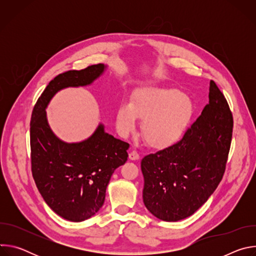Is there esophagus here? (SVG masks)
I'll return each mask as SVG.
<instances>
[{"mask_svg":"<svg viewBox=\"0 0 256 256\" xmlns=\"http://www.w3.org/2000/svg\"><path fill=\"white\" fill-rule=\"evenodd\" d=\"M128 158L130 159V160H132V161H136V160H138L140 159V154L136 151V150H134V151H132L130 153V155H128Z\"/></svg>","mask_w":256,"mask_h":256,"instance_id":"1","label":"esophagus"}]
</instances>
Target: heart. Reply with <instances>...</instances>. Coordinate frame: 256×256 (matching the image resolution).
<instances>
[{
    "label": "heart",
    "mask_w": 256,
    "mask_h": 256,
    "mask_svg": "<svg viewBox=\"0 0 256 256\" xmlns=\"http://www.w3.org/2000/svg\"><path fill=\"white\" fill-rule=\"evenodd\" d=\"M192 100L176 89L149 87L136 90L130 103L124 101L116 114V128L122 136L132 132L142 118V134L152 147H165L186 132L194 114Z\"/></svg>",
    "instance_id": "b5f03b06"
}]
</instances>
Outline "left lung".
<instances>
[{"label": "left lung", "mask_w": 256, "mask_h": 256, "mask_svg": "<svg viewBox=\"0 0 256 256\" xmlns=\"http://www.w3.org/2000/svg\"><path fill=\"white\" fill-rule=\"evenodd\" d=\"M232 130L227 100L210 81L208 104L184 138L140 161L142 200L153 216L180 221L208 200L223 178Z\"/></svg>", "instance_id": "8db88e82"}]
</instances>
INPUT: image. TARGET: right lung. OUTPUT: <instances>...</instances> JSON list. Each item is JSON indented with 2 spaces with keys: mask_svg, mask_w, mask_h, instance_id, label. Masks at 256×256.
I'll use <instances>...</instances> for the list:
<instances>
[{
  "mask_svg": "<svg viewBox=\"0 0 256 256\" xmlns=\"http://www.w3.org/2000/svg\"><path fill=\"white\" fill-rule=\"evenodd\" d=\"M106 68L98 64L60 74L46 86L31 116V168L35 184L48 206L70 222L85 221L101 208L112 173L128 160L130 144L107 134L101 122L86 140L64 142L50 126L46 107L60 90L89 86Z\"/></svg>",
  "mask_w": 256,
  "mask_h": 256,
  "instance_id": "1",
  "label": "right lung"
}]
</instances>
